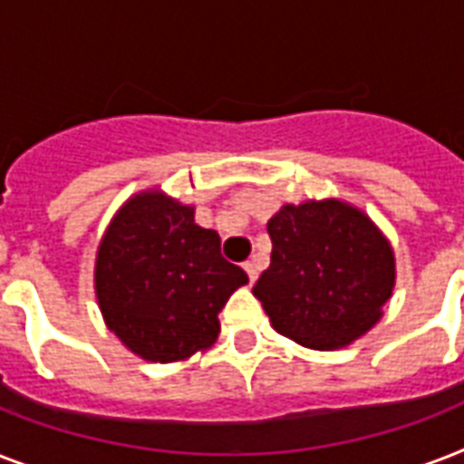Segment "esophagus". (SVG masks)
<instances>
[{
  "label": "esophagus",
  "instance_id": "1",
  "mask_svg": "<svg viewBox=\"0 0 464 464\" xmlns=\"http://www.w3.org/2000/svg\"><path fill=\"white\" fill-rule=\"evenodd\" d=\"M243 269H246L247 276H250V284H255V279H257V265H255V260H247L246 265H243Z\"/></svg>",
  "mask_w": 464,
  "mask_h": 464
}]
</instances>
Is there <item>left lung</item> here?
Masks as SVG:
<instances>
[{"instance_id":"left-lung-1","label":"left lung","mask_w":464,"mask_h":464,"mask_svg":"<svg viewBox=\"0 0 464 464\" xmlns=\"http://www.w3.org/2000/svg\"><path fill=\"white\" fill-rule=\"evenodd\" d=\"M267 231L272 262L253 294L279 334L330 352L381 320L395 257L363 211L337 199L286 204Z\"/></svg>"}]
</instances>
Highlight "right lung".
Returning <instances> with one entry per match:
<instances>
[{"mask_svg":"<svg viewBox=\"0 0 464 464\" xmlns=\"http://www.w3.org/2000/svg\"><path fill=\"white\" fill-rule=\"evenodd\" d=\"M247 284L224 260L217 231L195 211L144 192L118 211L96 257V296L105 323L141 359H188L218 334V313Z\"/></svg>","mask_w":464,"mask_h":464,"instance_id":"1","label":"right lung"}]
</instances>
